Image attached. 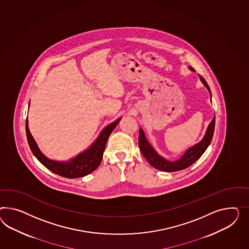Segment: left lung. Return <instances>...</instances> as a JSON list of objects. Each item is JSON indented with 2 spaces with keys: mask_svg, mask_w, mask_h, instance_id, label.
<instances>
[{
  "mask_svg": "<svg viewBox=\"0 0 249 249\" xmlns=\"http://www.w3.org/2000/svg\"><path fill=\"white\" fill-rule=\"evenodd\" d=\"M189 69L191 71H194V69L192 67H189ZM199 78L203 82V84L206 86L210 92V89H209L207 81H205V79L200 75H199ZM210 94H211V92H210ZM215 121V119L214 117L212 121L209 123L207 132L201 142L196 144L195 146L188 148V150L185 152V154L183 155L181 158L177 161H168L158 154L155 151L154 148H152L151 145L148 143L142 129H140V136H139L140 149L142 151V155L144 156V158L148 160V163L157 169L166 171V172H174V171H178V170H181L184 168H188L201 157L202 154L206 151V149L209 147L210 142L212 141L213 134H214Z\"/></svg>",
  "mask_w": 249,
  "mask_h": 249,
  "instance_id": "left-lung-1",
  "label": "left lung"
}]
</instances>
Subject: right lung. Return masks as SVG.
Here are the masks:
<instances>
[{
    "label": "right lung",
    "instance_id": "right-lung-1",
    "mask_svg": "<svg viewBox=\"0 0 249 249\" xmlns=\"http://www.w3.org/2000/svg\"><path fill=\"white\" fill-rule=\"evenodd\" d=\"M121 119L109 124L101 131V134L93 143V145L86 151L78 155L72 160L68 162H57L47 159L40 151L37 147V144L31 134L28 128V120L26 121V135H27L28 143L31 150L37 160L45 166L48 169L53 171L57 175L75 178L87 176L93 172L96 168L101 165V160L103 157V152L106 147L107 139L111 134L112 130L116 128Z\"/></svg>",
    "mask_w": 249,
    "mask_h": 249
}]
</instances>
